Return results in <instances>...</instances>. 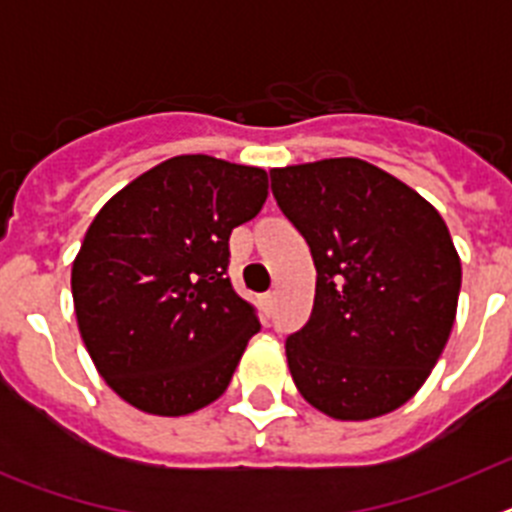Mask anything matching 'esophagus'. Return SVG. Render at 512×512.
<instances>
[{
  "mask_svg": "<svg viewBox=\"0 0 512 512\" xmlns=\"http://www.w3.org/2000/svg\"><path fill=\"white\" fill-rule=\"evenodd\" d=\"M274 305H277V295H274V292H269V295L261 297V307H264L266 315H271V312H274Z\"/></svg>",
  "mask_w": 512,
  "mask_h": 512,
  "instance_id": "1",
  "label": "esophagus"
}]
</instances>
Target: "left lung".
<instances>
[{"instance_id": "obj_1", "label": "left lung", "mask_w": 512, "mask_h": 512, "mask_svg": "<svg viewBox=\"0 0 512 512\" xmlns=\"http://www.w3.org/2000/svg\"><path fill=\"white\" fill-rule=\"evenodd\" d=\"M271 192L315 261V302L287 338L300 395L336 420L392 413L449 341L461 261L431 202L361 158L271 169Z\"/></svg>"}]
</instances>
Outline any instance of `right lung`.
Here are the masks:
<instances>
[{"label": "right lung", "mask_w": 512, "mask_h": 512, "mask_svg": "<svg viewBox=\"0 0 512 512\" xmlns=\"http://www.w3.org/2000/svg\"><path fill=\"white\" fill-rule=\"evenodd\" d=\"M266 194L259 166L174 156L92 220L71 269L76 323L97 372L133 408L176 418L228 390L261 328L225 274L228 241Z\"/></svg>", "instance_id": "obj_1"}]
</instances>
